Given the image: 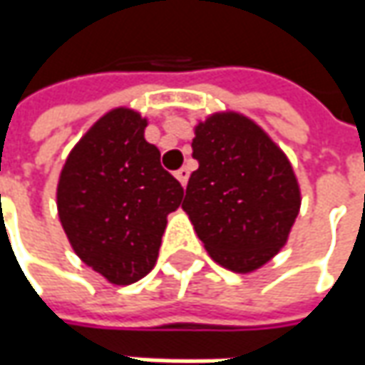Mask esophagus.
Returning <instances> with one entry per match:
<instances>
[{
	"label": "esophagus",
	"instance_id": "obj_1",
	"mask_svg": "<svg viewBox=\"0 0 365 365\" xmlns=\"http://www.w3.org/2000/svg\"><path fill=\"white\" fill-rule=\"evenodd\" d=\"M175 176L180 180L182 187H187V182H189V168H178L175 173Z\"/></svg>",
	"mask_w": 365,
	"mask_h": 365
}]
</instances>
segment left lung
Wrapping results in <instances>:
<instances>
[{
  "mask_svg": "<svg viewBox=\"0 0 365 365\" xmlns=\"http://www.w3.org/2000/svg\"><path fill=\"white\" fill-rule=\"evenodd\" d=\"M182 209L211 258L252 272L287 244L301 190L282 150L240 113H215L197 125Z\"/></svg>",
  "mask_w": 365,
  "mask_h": 365,
  "instance_id": "1",
  "label": "left lung"
}]
</instances>
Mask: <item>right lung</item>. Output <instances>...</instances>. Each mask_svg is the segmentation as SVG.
<instances>
[{
  "label": "right lung",
  "mask_w": 365,
  "mask_h": 365,
  "mask_svg": "<svg viewBox=\"0 0 365 365\" xmlns=\"http://www.w3.org/2000/svg\"><path fill=\"white\" fill-rule=\"evenodd\" d=\"M144 128L132 109L109 111L68 154L56 190L73 250L113 284H132L154 268L166 215L185 195Z\"/></svg>",
  "instance_id": "1"
}]
</instances>
